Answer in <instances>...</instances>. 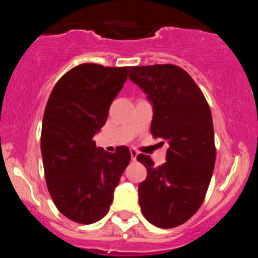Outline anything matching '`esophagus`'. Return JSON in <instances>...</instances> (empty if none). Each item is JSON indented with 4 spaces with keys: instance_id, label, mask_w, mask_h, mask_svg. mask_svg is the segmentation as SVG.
I'll list each match as a JSON object with an SVG mask.
<instances>
[{
    "instance_id": "esophagus-1",
    "label": "esophagus",
    "mask_w": 258,
    "mask_h": 258,
    "mask_svg": "<svg viewBox=\"0 0 258 258\" xmlns=\"http://www.w3.org/2000/svg\"><path fill=\"white\" fill-rule=\"evenodd\" d=\"M131 156H132V160H136L137 156H138V151H137V150H134V149H132L131 150Z\"/></svg>"
}]
</instances>
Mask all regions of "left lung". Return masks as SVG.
<instances>
[{"label":"left lung","mask_w":258,"mask_h":258,"mask_svg":"<svg viewBox=\"0 0 258 258\" xmlns=\"http://www.w3.org/2000/svg\"><path fill=\"white\" fill-rule=\"evenodd\" d=\"M129 79L154 106L151 134L168 143L163 165L155 166L147 155L137 156L147 169V178L138 186L141 211L155 226L177 227L200 208L213 174L211 108L199 86L178 66H137Z\"/></svg>","instance_id":"1"}]
</instances>
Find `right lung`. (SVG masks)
<instances>
[{"mask_svg": "<svg viewBox=\"0 0 258 258\" xmlns=\"http://www.w3.org/2000/svg\"><path fill=\"white\" fill-rule=\"evenodd\" d=\"M129 70L80 64L59 79L47 101L41 131L45 179L58 211L74 222L89 225L106 216L131 161L126 146L111 154L93 141Z\"/></svg>", "mask_w": 258, "mask_h": 258, "instance_id": "obj_1", "label": "right lung"}]
</instances>
